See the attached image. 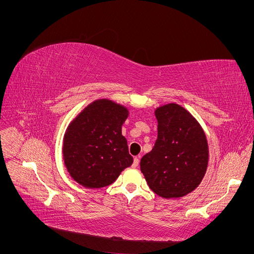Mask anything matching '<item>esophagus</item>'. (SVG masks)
<instances>
[{"label":"esophagus","instance_id":"obj_1","mask_svg":"<svg viewBox=\"0 0 254 254\" xmlns=\"http://www.w3.org/2000/svg\"><path fill=\"white\" fill-rule=\"evenodd\" d=\"M139 162H140V156L139 157H135L133 159V163H132V167H136L137 165H139Z\"/></svg>","mask_w":254,"mask_h":254}]
</instances>
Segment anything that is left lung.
I'll return each mask as SVG.
<instances>
[{
  "instance_id": "left-lung-1",
  "label": "left lung",
  "mask_w": 254,
  "mask_h": 254,
  "mask_svg": "<svg viewBox=\"0 0 254 254\" xmlns=\"http://www.w3.org/2000/svg\"><path fill=\"white\" fill-rule=\"evenodd\" d=\"M158 137L141 159V172L150 190L163 198H179L194 190L206 171L209 150L197 121L181 106L168 104L155 112Z\"/></svg>"
}]
</instances>
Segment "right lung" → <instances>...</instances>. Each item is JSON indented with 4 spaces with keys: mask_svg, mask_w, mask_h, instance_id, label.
<instances>
[{
    "mask_svg": "<svg viewBox=\"0 0 254 254\" xmlns=\"http://www.w3.org/2000/svg\"><path fill=\"white\" fill-rule=\"evenodd\" d=\"M128 115L124 107L108 99L90 104L68 126L64 159L72 178L88 189L110 186L132 164L122 125Z\"/></svg>",
    "mask_w": 254,
    "mask_h": 254,
    "instance_id": "right-lung-1",
    "label": "right lung"
}]
</instances>
